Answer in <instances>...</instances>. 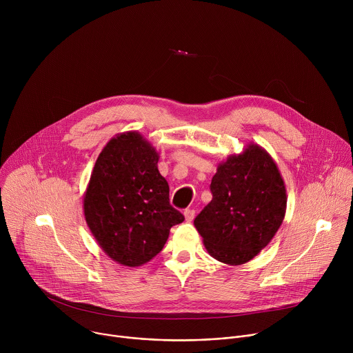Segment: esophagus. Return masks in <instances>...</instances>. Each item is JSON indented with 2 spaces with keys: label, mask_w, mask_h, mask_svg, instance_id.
Returning <instances> with one entry per match:
<instances>
[{
  "label": "esophagus",
  "mask_w": 353,
  "mask_h": 353,
  "mask_svg": "<svg viewBox=\"0 0 353 353\" xmlns=\"http://www.w3.org/2000/svg\"><path fill=\"white\" fill-rule=\"evenodd\" d=\"M194 216H195V211L194 210H185L184 211V218H185L187 222H191L194 219Z\"/></svg>",
  "instance_id": "esophagus-1"
}]
</instances>
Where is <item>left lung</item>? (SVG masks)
<instances>
[{
	"label": "left lung",
	"instance_id": "1",
	"mask_svg": "<svg viewBox=\"0 0 353 353\" xmlns=\"http://www.w3.org/2000/svg\"><path fill=\"white\" fill-rule=\"evenodd\" d=\"M212 201L194 219L211 257L241 265L276 234L286 212V187L272 157L250 142L243 152L218 165Z\"/></svg>",
	"mask_w": 353,
	"mask_h": 353
}]
</instances>
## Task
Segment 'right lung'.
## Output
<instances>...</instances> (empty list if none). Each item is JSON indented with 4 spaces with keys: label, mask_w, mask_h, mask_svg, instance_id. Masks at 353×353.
I'll return each mask as SVG.
<instances>
[{
    "label": "right lung",
    "mask_w": 353,
    "mask_h": 353,
    "mask_svg": "<svg viewBox=\"0 0 353 353\" xmlns=\"http://www.w3.org/2000/svg\"><path fill=\"white\" fill-rule=\"evenodd\" d=\"M157 148L138 131L113 137L97 157L83 194V215L99 247L117 264L139 267L158 256L184 216L169 203Z\"/></svg>",
    "instance_id": "1"
}]
</instances>
